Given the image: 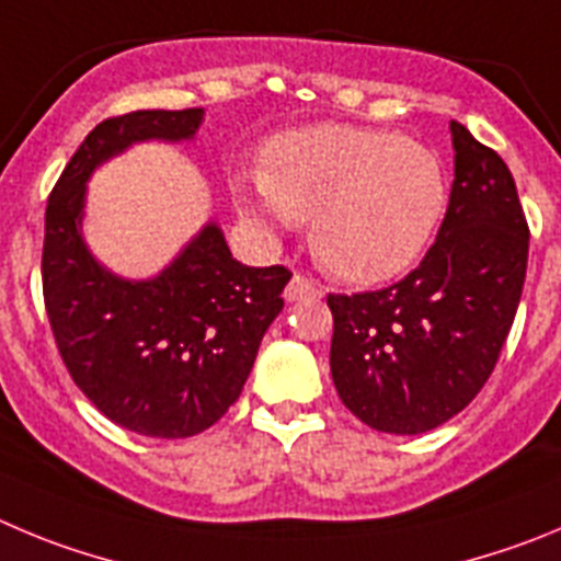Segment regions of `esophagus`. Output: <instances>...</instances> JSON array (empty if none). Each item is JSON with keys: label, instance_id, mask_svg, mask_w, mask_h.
I'll return each instance as SVG.
<instances>
[{"label": "esophagus", "instance_id": "34e87169", "mask_svg": "<svg viewBox=\"0 0 561 561\" xmlns=\"http://www.w3.org/2000/svg\"><path fill=\"white\" fill-rule=\"evenodd\" d=\"M321 285L318 282H312L310 276L305 274H293L290 285L285 287V299L287 301H307V299H318L321 296Z\"/></svg>", "mask_w": 561, "mask_h": 561}]
</instances>
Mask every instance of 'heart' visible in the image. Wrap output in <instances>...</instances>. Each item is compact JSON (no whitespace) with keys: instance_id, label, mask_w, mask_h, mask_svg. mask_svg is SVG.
Instances as JSON below:
<instances>
[{"instance_id":"obj_1","label":"heart","mask_w":561,"mask_h":561,"mask_svg":"<svg viewBox=\"0 0 561 561\" xmlns=\"http://www.w3.org/2000/svg\"><path fill=\"white\" fill-rule=\"evenodd\" d=\"M447 173L431 148L360 125H316L276 136L265 168L234 181L245 218L265 229L312 220V249L346 282L405 271L447 209Z\"/></svg>"}]
</instances>
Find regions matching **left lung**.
Here are the masks:
<instances>
[{"label":"left lung","mask_w":561,"mask_h":561,"mask_svg":"<svg viewBox=\"0 0 561 561\" xmlns=\"http://www.w3.org/2000/svg\"><path fill=\"white\" fill-rule=\"evenodd\" d=\"M456 179L436 243L405 279L327 296L337 397L382 433L416 436L476 400L514 324L528 224L506 161L450 123Z\"/></svg>","instance_id":"obj_1"}]
</instances>
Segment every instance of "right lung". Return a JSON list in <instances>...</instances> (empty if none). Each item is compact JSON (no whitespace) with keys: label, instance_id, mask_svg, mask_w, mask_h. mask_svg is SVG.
I'll list each match as a JSON object with an SVG mask.
<instances>
[{"label":"right lung","instance_id":"obj_1","mask_svg":"<svg viewBox=\"0 0 561 561\" xmlns=\"http://www.w3.org/2000/svg\"><path fill=\"white\" fill-rule=\"evenodd\" d=\"M201 123L204 108L103 119L64 168L44 218V305L60 357L103 416L150 438L204 433L234 405L293 276L237 262L218 224L153 279H123L89 251L80 226L94 170L136 142L193 139Z\"/></svg>","mask_w":561,"mask_h":561}]
</instances>
